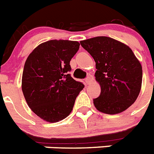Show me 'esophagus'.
I'll use <instances>...</instances> for the list:
<instances>
[{"label": "esophagus", "mask_w": 154, "mask_h": 154, "mask_svg": "<svg viewBox=\"0 0 154 154\" xmlns=\"http://www.w3.org/2000/svg\"><path fill=\"white\" fill-rule=\"evenodd\" d=\"M93 81V76L91 74L88 75V77H86V79H85V82L87 85H89V84L91 83V81Z\"/></svg>", "instance_id": "esophagus-1"}]
</instances>
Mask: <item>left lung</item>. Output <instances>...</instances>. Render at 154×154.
<instances>
[{"label":"left lung","instance_id":"obj_1","mask_svg":"<svg viewBox=\"0 0 154 154\" xmlns=\"http://www.w3.org/2000/svg\"><path fill=\"white\" fill-rule=\"evenodd\" d=\"M81 46L95 62V80L101 93L93 99L102 113L117 114L135 103L142 86L143 69L128 46L107 37L81 41Z\"/></svg>","mask_w":154,"mask_h":154}]
</instances>
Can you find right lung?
Masks as SVG:
<instances>
[{
  "label": "right lung",
  "mask_w": 154,
  "mask_h": 154,
  "mask_svg": "<svg viewBox=\"0 0 154 154\" xmlns=\"http://www.w3.org/2000/svg\"><path fill=\"white\" fill-rule=\"evenodd\" d=\"M80 47L77 41L51 40L38 45L27 58L22 90L33 113L57 122L69 116L85 85L69 73V62Z\"/></svg>",
  "instance_id": "add662e5"
}]
</instances>
